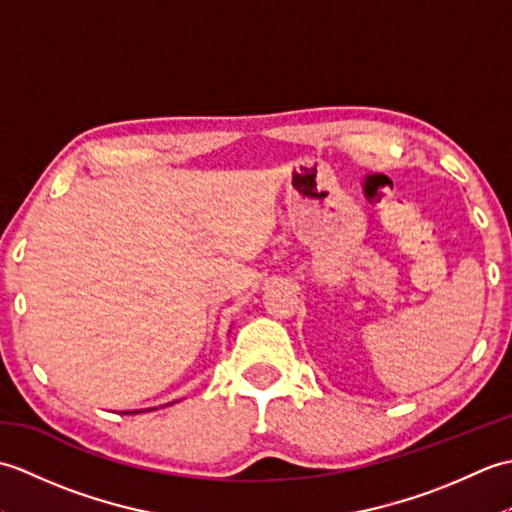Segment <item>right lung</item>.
Here are the masks:
<instances>
[{
    "mask_svg": "<svg viewBox=\"0 0 512 512\" xmlns=\"http://www.w3.org/2000/svg\"><path fill=\"white\" fill-rule=\"evenodd\" d=\"M127 413H138V411H127Z\"/></svg>",
    "mask_w": 512,
    "mask_h": 512,
    "instance_id": "right-lung-1",
    "label": "right lung"
}]
</instances>
